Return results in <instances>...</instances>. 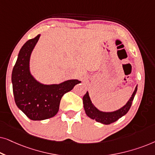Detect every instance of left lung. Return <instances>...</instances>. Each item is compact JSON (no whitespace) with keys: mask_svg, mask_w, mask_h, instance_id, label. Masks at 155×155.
Instances as JSON below:
<instances>
[{"mask_svg":"<svg viewBox=\"0 0 155 155\" xmlns=\"http://www.w3.org/2000/svg\"><path fill=\"white\" fill-rule=\"evenodd\" d=\"M137 90V85L135 87L134 92H133L130 98L129 99L128 102L124 107L120 108V109L111 112H104L99 111L93 104L90 99V97L89 96V93L88 92H87L86 94L84 95L83 98H82L84 109L87 116H89L90 118H92V119L95 120L97 122L105 125L111 124L112 123L116 121L118 119H119L120 118H121L122 116L126 115L128 113L131 105H132V102L135 97V95L136 94Z\"/></svg>","mask_w":155,"mask_h":155,"instance_id":"8db88e82","label":"left lung"}]
</instances>
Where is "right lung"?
<instances>
[{
	"instance_id": "obj_1",
	"label": "right lung",
	"mask_w": 155,
	"mask_h": 155,
	"mask_svg": "<svg viewBox=\"0 0 155 155\" xmlns=\"http://www.w3.org/2000/svg\"><path fill=\"white\" fill-rule=\"evenodd\" d=\"M39 37L38 35L22 46L12 72V91L17 107L33 120L54 117L58 113L64 94L81 82L78 80H69L60 84H44L31 75L29 60Z\"/></svg>"
}]
</instances>
